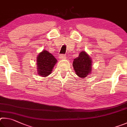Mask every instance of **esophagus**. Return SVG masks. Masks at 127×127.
I'll list each match as a JSON object with an SVG mask.
<instances>
[{
    "label": "esophagus",
    "mask_w": 127,
    "mask_h": 127,
    "mask_svg": "<svg viewBox=\"0 0 127 127\" xmlns=\"http://www.w3.org/2000/svg\"><path fill=\"white\" fill-rule=\"evenodd\" d=\"M65 57H65V55H60L59 57L60 60L65 59Z\"/></svg>",
    "instance_id": "1"
}]
</instances>
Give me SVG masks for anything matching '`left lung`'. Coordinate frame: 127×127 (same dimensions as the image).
<instances>
[{
	"label": "left lung",
	"mask_w": 127,
	"mask_h": 127,
	"mask_svg": "<svg viewBox=\"0 0 127 127\" xmlns=\"http://www.w3.org/2000/svg\"><path fill=\"white\" fill-rule=\"evenodd\" d=\"M92 59L87 52L83 51L79 56L74 60L72 66L75 74L81 78H85L92 73Z\"/></svg>",
	"instance_id": "obj_1"
}]
</instances>
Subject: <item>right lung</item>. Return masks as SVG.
<instances>
[{"label":"right lung","mask_w":127,"mask_h":127,"mask_svg":"<svg viewBox=\"0 0 127 127\" xmlns=\"http://www.w3.org/2000/svg\"><path fill=\"white\" fill-rule=\"evenodd\" d=\"M57 62V60L51 53L43 50L38 53L37 57V74L42 77L48 76L52 73Z\"/></svg>","instance_id":"obj_1"}]
</instances>
